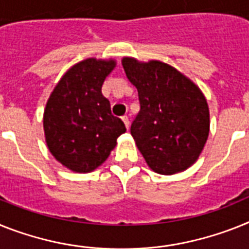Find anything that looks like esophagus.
Returning a JSON list of instances; mask_svg holds the SVG:
<instances>
[{"mask_svg":"<svg viewBox=\"0 0 249 249\" xmlns=\"http://www.w3.org/2000/svg\"><path fill=\"white\" fill-rule=\"evenodd\" d=\"M121 120L124 121V124H125V126H126V129H129V125H130V123H129L128 116H123V118H121Z\"/></svg>","mask_w":249,"mask_h":249,"instance_id":"esophagus-1","label":"esophagus"}]
</instances>
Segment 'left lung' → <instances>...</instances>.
I'll list each match as a JSON object with an SVG mask.
<instances>
[{
    "instance_id": "1",
    "label": "left lung",
    "mask_w": 249,
    "mask_h": 249,
    "mask_svg": "<svg viewBox=\"0 0 249 249\" xmlns=\"http://www.w3.org/2000/svg\"><path fill=\"white\" fill-rule=\"evenodd\" d=\"M121 63L138 89L141 111L130 133L147 164L160 175L187 170L201 154L210 130L204 93L175 67L160 60L124 57Z\"/></svg>"
}]
</instances>
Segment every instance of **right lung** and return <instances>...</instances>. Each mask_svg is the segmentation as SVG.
Instances as JSON below:
<instances>
[{"mask_svg": "<svg viewBox=\"0 0 249 249\" xmlns=\"http://www.w3.org/2000/svg\"><path fill=\"white\" fill-rule=\"evenodd\" d=\"M115 67L114 59L96 58L74 64L47 101L43 126L48 149L73 172H92L101 166L118 138L126 131L101 92L104 81Z\"/></svg>", "mask_w": 249, "mask_h": 249, "instance_id": "obj_1", "label": "right lung"}]
</instances>
